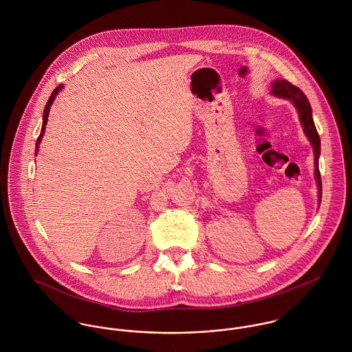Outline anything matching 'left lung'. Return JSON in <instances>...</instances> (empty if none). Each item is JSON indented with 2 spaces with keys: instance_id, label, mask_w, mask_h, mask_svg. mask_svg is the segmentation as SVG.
<instances>
[{
  "instance_id": "obj_1",
  "label": "left lung",
  "mask_w": 352,
  "mask_h": 352,
  "mask_svg": "<svg viewBox=\"0 0 352 352\" xmlns=\"http://www.w3.org/2000/svg\"><path fill=\"white\" fill-rule=\"evenodd\" d=\"M271 94L276 98L280 99H286V100L292 101L294 104V107L298 111L300 115V120H301L302 127H303V133L306 134L307 140L310 141L313 151H314V176L317 180V186H318V201H321V176H320V169H318V157H320V135L316 130L314 122H313V116H311V107L310 102L307 100V98L305 96V94L302 92L300 88H297L296 85H293L292 82H289L287 80H276L272 84V89Z\"/></svg>"
}]
</instances>
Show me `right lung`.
Instances as JSON below:
<instances>
[{
    "label": "right lung",
    "mask_w": 352,
    "mask_h": 352,
    "mask_svg": "<svg viewBox=\"0 0 352 352\" xmlns=\"http://www.w3.org/2000/svg\"><path fill=\"white\" fill-rule=\"evenodd\" d=\"M62 88H63V85H59V87H56L55 89H54V92L51 94L50 99L47 101V104H46V107H45V111H43V124H42V131H41V135H39V138H38V141H36V149H35V155L38 154V151H39V145H41V142H42V138H43V135H45V130H46V124H47V119H49V112H50L51 104L54 102L55 100V98H56V95L62 91Z\"/></svg>",
    "instance_id": "right-lung-1"
}]
</instances>
